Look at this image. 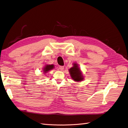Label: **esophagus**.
Wrapping results in <instances>:
<instances>
[{
  "label": "esophagus",
  "mask_w": 128,
  "mask_h": 128,
  "mask_svg": "<svg viewBox=\"0 0 128 128\" xmlns=\"http://www.w3.org/2000/svg\"><path fill=\"white\" fill-rule=\"evenodd\" d=\"M59 69L60 70L62 71V70H64V66H60Z\"/></svg>",
  "instance_id": "34e87169"
}]
</instances>
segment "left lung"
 Wrapping results in <instances>:
<instances>
[{
  "instance_id": "left-lung-1",
  "label": "left lung",
  "mask_w": 128,
  "mask_h": 128,
  "mask_svg": "<svg viewBox=\"0 0 128 128\" xmlns=\"http://www.w3.org/2000/svg\"><path fill=\"white\" fill-rule=\"evenodd\" d=\"M72 78L76 82H80L83 80L84 77L83 76L82 72L80 71V68L77 64H74L73 67L69 69Z\"/></svg>"
}]
</instances>
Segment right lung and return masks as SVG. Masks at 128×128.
<instances>
[{
  "label": "right lung",
  "mask_w": 128,
  "mask_h": 128,
  "mask_svg": "<svg viewBox=\"0 0 128 128\" xmlns=\"http://www.w3.org/2000/svg\"><path fill=\"white\" fill-rule=\"evenodd\" d=\"M54 66L53 64H46L45 65V66L44 67L43 69H42V70H43L44 74L48 72V71H50V70H52L53 68H54Z\"/></svg>",
  "instance_id": "add662e5"
}]
</instances>
